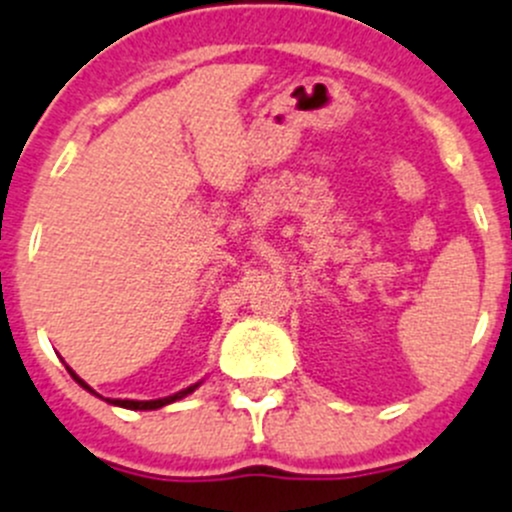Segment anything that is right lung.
Wrapping results in <instances>:
<instances>
[{"label":"right lung","instance_id":"add662e5","mask_svg":"<svg viewBox=\"0 0 512 512\" xmlns=\"http://www.w3.org/2000/svg\"><path fill=\"white\" fill-rule=\"evenodd\" d=\"M67 372L72 374V379H75V382L80 384V387H85L87 392L95 394V389H90V384L82 382V379L77 377V374L72 372L70 367H67ZM198 384H201V382H198ZM198 384H191V387L180 389V392L170 394V397H163V399H148V402H140V399H107V402H110V405H115V407H125V410H160V407L170 405V402H175V399H183V397H186V394H191L193 389H198Z\"/></svg>","mask_w":512,"mask_h":512}]
</instances>
